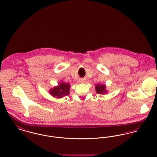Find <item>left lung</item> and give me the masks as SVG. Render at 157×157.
I'll list each match as a JSON object with an SVG mask.
<instances>
[{
  "label": "left lung",
  "mask_w": 157,
  "mask_h": 157,
  "mask_svg": "<svg viewBox=\"0 0 157 157\" xmlns=\"http://www.w3.org/2000/svg\"><path fill=\"white\" fill-rule=\"evenodd\" d=\"M96 91L98 94H105L106 93V86L105 84L103 85H100L98 84L97 86H96Z\"/></svg>",
  "instance_id": "1"
}]
</instances>
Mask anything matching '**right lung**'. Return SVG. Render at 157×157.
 Returning a JSON list of instances; mask_svg holds the SVG:
<instances>
[{
    "label": "right lung",
    "mask_w": 157,
    "mask_h": 157,
    "mask_svg": "<svg viewBox=\"0 0 157 157\" xmlns=\"http://www.w3.org/2000/svg\"><path fill=\"white\" fill-rule=\"evenodd\" d=\"M70 84L68 83H60L57 87H54L50 90V94L58 98H62L64 96L69 95L70 93Z\"/></svg>",
    "instance_id": "obj_1"
}]
</instances>
